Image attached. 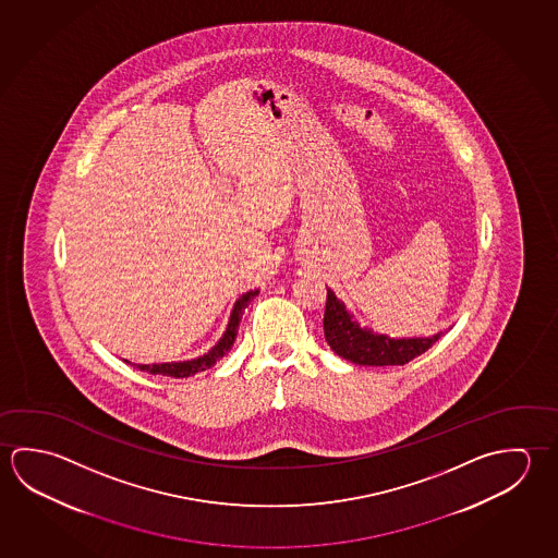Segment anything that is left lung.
Listing matches in <instances>:
<instances>
[{
  "mask_svg": "<svg viewBox=\"0 0 558 558\" xmlns=\"http://www.w3.org/2000/svg\"><path fill=\"white\" fill-rule=\"evenodd\" d=\"M323 331L325 341L329 342L332 351L344 361L361 366H403L430 349L442 335L437 332L433 337L413 339H391L388 335H378L354 322L344 303L329 288L323 315Z\"/></svg>",
  "mask_w": 558,
  "mask_h": 558,
  "instance_id": "1",
  "label": "left lung"
}]
</instances>
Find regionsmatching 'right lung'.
Segmentation results:
<instances>
[{"label": "right lung", "mask_w": 558, "mask_h": 558, "mask_svg": "<svg viewBox=\"0 0 558 558\" xmlns=\"http://www.w3.org/2000/svg\"><path fill=\"white\" fill-rule=\"evenodd\" d=\"M256 295H258V290H251V292L243 293L236 300L235 307H233L229 323H227L226 332L217 341L216 347H211V351H207L206 354L192 359V361L137 364L138 371L148 372V374H162V376H170V378H187V376H194L197 372L211 368L219 359H223L227 352L231 351V347H233V342L236 339V331H239V323H241V317L245 313V307L248 303L253 302V298H256Z\"/></svg>", "instance_id": "add662e5"}]
</instances>
